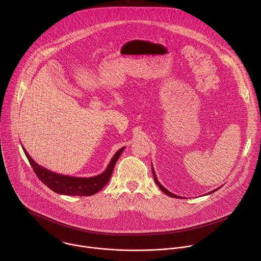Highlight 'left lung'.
Here are the masks:
<instances>
[{
  "instance_id": "obj_1",
  "label": "left lung",
  "mask_w": 261,
  "mask_h": 261,
  "mask_svg": "<svg viewBox=\"0 0 261 261\" xmlns=\"http://www.w3.org/2000/svg\"><path fill=\"white\" fill-rule=\"evenodd\" d=\"M152 171H153V175H154V179H155V182L157 184V186L158 187L160 188V190L162 191V192H164L166 195H168V196H170V197H173V198H182L181 196H177V195H175V194H173V193H171L170 191H168L166 188H164L163 186L160 184V181L158 180V178H157V175H156V173H155V170H154V168H153V165H152ZM219 189V188H218ZM218 189H215V190H213V191H211V192H208V194H211V193H214L215 191H217Z\"/></svg>"
}]
</instances>
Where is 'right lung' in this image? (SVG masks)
Listing matches in <instances>:
<instances>
[{
  "label": "right lung",
  "mask_w": 261,
  "mask_h": 261,
  "mask_svg": "<svg viewBox=\"0 0 261 261\" xmlns=\"http://www.w3.org/2000/svg\"><path fill=\"white\" fill-rule=\"evenodd\" d=\"M124 148L125 146L121 147L114 155L107 168L102 173L91 177H77L56 173L40 166L31 158V156L25 151V148L22 146V150L31 166L33 167L36 175L39 177V179L54 192L69 196H91L99 192L108 182L111 173L114 171L115 165L123 153Z\"/></svg>",
  "instance_id": "right-lung-1"
}]
</instances>
